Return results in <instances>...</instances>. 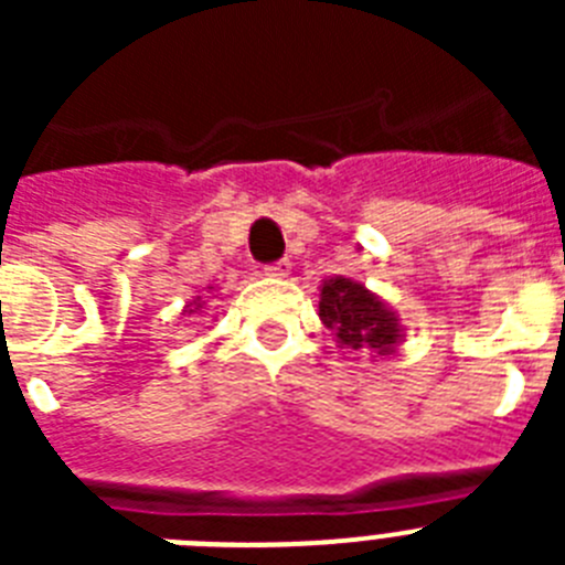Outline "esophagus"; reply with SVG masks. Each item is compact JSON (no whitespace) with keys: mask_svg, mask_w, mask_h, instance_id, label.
Masks as SVG:
<instances>
[{"mask_svg":"<svg viewBox=\"0 0 565 565\" xmlns=\"http://www.w3.org/2000/svg\"><path fill=\"white\" fill-rule=\"evenodd\" d=\"M291 274V263L288 259H279V263H274V266L266 268V277H274V279H282Z\"/></svg>","mask_w":565,"mask_h":565,"instance_id":"1","label":"esophagus"}]
</instances>
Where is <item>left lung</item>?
<instances>
[{"instance_id":"1","label":"left lung","mask_w":565,"mask_h":565,"mask_svg":"<svg viewBox=\"0 0 565 565\" xmlns=\"http://www.w3.org/2000/svg\"><path fill=\"white\" fill-rule=\"evenodd\" d=\"M317 313L337 348H348V353H371L373 362L393 356L404 342L402 317L376 291L344 274L322 279Z\"/></svg>"}]
</instances>
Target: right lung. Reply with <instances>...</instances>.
I'll use <instances>...</instances> for the list:
<instances>
[{"instance_id": "1", "label": "right lung", "mask_w": 565, "mask_h": 565, "mask_svg": "<svg viewBox=\"0 0 565 565\" xmlns=\"http://www.w3.org/2000/svg\"><path fill=\"white\" fill-rule=\"evenodd\" d=\"M217 291V288L214 286H206V294H214ZM209 299H203V297H192L186 302V306H183V313H189V317H206V311H209V306H206Z\"/></svg>"}]
</instances>
